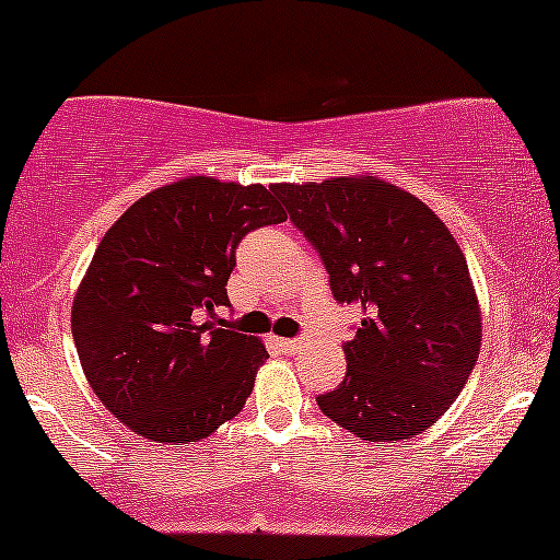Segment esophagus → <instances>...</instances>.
Segmentation results:
<instances>
[{"label": "esophagus", "mask_w": 560, "mask_h": 560, "mask_svg": "<svg viewBox=\"0 0 560 560\" xmlns=\"http://www.w3.org/2000/svg\"><path fill=\"white\" fill-rule=\"evenodd\" d=\"M278 347L285 351V354H296V351L304 347V341H299V338H278Z\"/></svg>", "instance_id": "1"}]
</instances>
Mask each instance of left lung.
<instances>
[{
    "label": "left lung",
    "instance_id": "1",
    "mask_svg": "<svg viewBox=\"0 0 560 560\" xmlns=\"http://www.w3.org/2000/svg\"><path fill=\"white\" fill-rule=\"evenodd\" d=\"M272 192L319 250L338 304L362 310L347 378L317 397L332 423L373 444L418 436L450 410L481 351L466 256L423 200L349 174Z\"/></svg>",
    "mask_w": 560,
    "mask_h": 560
}]
</instances>
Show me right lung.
<instances>
[{
    "label": "right lung",
    "instance_id": "obj_1",
    "mask_svg": "<svg viewBox=\"0 0 560 560\" xmlns=\"http://www.w3.org/2000/svg\"><path fill=\"white\" fill-rule=\"evenodd\" d=\"M285 219L264 185L192 174L113 222L77 288L71 330L92 392L124 425L190 444L243 410L269 354L217 310L230 306L243 235Z\"/></svg>",
    "mask_w": 560,
    "mask_h": 560
}]
</instances>
